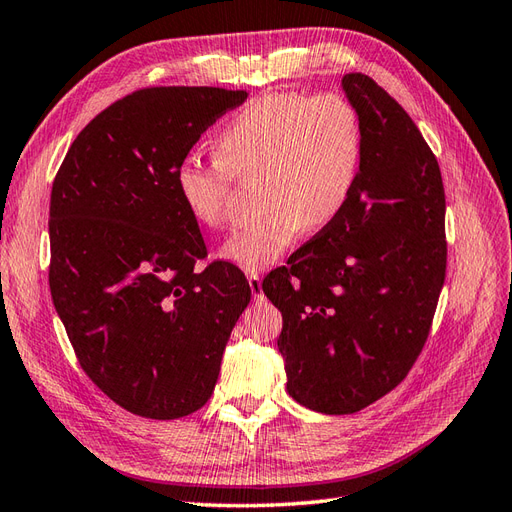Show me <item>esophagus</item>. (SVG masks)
Instances as JSON below:
<instances>
[{
  "label": "esophagus",
  "instance_id": "esophagus-1",
  "mask_svg": "<svg viewBox=\"0 0 512 512\" xmlns=\"http://www.w3.org/2000/svg\"><path fill=\"white\" fill-rule=\"evenodd\" d=\"M248 285H251V292H253V296H255L257 300L264 298V290H261L259 272H251V274H248Z\"/></svg>",
  "mask_w": 512,
  "mask_h": 512
}]
</instances>
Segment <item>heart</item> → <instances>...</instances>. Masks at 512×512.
I'll return each mask as SVG.
<instances>
[{
    "label": "heart",
    "mask_w": 512,
    "mask_h": 512,
    "mask_svg": "<svg viewBox=\"0 0 512 512\" xmlns=\"http://www.w3.org/2000/svg\"><path fill=\"white\" fill-rule=\"evenodd\" d=\"M214 153L212 162L183 157L175 190L194 222L220 229L231 220L233 177L261 175L264 214L222 246V257L257 272L309 227L329 225L342 212L361 168V121L337 93H274L231 116L214 138Z\"/></svg>",
    "instance_id": "heart-1"
}]
</instances>
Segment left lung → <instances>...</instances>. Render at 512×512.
<instances>
[{
	"instance_id": "8db88e82",
	"label": "left lung",
	"mask_w": 512,
	"mask_h": 512,
	"mask_svg": "<svg viewBox=\"0 0 512 512\" xmlns=\"http://www.w3.org/2000/svg\"><path fill=\"white\" fill-rule=\"evenodd\" d=\"M363 153L348 203L261 283L281 311L287 393L348 415L398 387L422 352L445 281V192L435 153L372 77L342 80Z\"/></svg>"
}]
</instances>
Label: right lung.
Wrapping results in <instances>:
<instances>
[{
  "mask_svg": "<svg viewBox=\"0 0 512 512\" xmlns=\"http://www.w3.org/2000/svg\"><path fill=\"white\" fill-rule=\"evenodd\" d=\"M246 90L155 86L97 114L51 188L49 290L82 370L125 411H199L251 303L238 266L207 255L175 190L179 162Z\"/></svg>",
  "mask_w": 512,
  "mask_h": 512,
  "instance_id": "1",
  "label": "right lung"
}]
</instances>
